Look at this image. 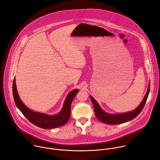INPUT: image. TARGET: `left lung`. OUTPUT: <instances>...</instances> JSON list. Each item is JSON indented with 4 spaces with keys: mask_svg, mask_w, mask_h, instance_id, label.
<instances>
[{
    "mask_svg": "<svg viewBox=\"0 0 160 160\" xmlns=\"http://www.w3.org/2000/svg\"><path fill=\"white\" fill-rule=\"evenodd\" d=\"M149 92H150V84L148 88L147 92L144 98L143 99L142 102H141V103L139 105V106L137 107V108L132 112L126 113H121V114H110L105 113L103 110H102V109L100 108V107L99 106L98 103L95 100V99L91 96L92 102L94 108L95 114L96 115L97 118L100 121L108 124L116 125V124H119L129 121L134 119L136 117H137L143 110L145 106V104L147 102Z\"/></svg>",
    "mask_w": 160,
    "mask_h": 160,
    "instance_id": "1",
    "label": "left lung"
}]
</instances>
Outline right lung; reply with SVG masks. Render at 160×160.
Masks as SVG:
<instances>
[{"label": "right lung", "instance_id": "add662e5", "mask_svg": "<svg viewBox=\"0 0 160 160\" xmlns=\"http://www.w3.org/2000/svg\"><path fill=\"white\" fill-rule=\"evenodd\" d=\"M13 95L14 101L18 108L23 113L26 119H28L34 125L42 129H52L62 126L65 124L69 119L71 114V103L78 93V89H74L70 92L67 97L62 111L58 114L50 116L47 114L34 112L26 107L21 101L15 84V79L13 81Z\"/></svg>", "mask_w": 160, "mask_h": 160}]
</instances>
